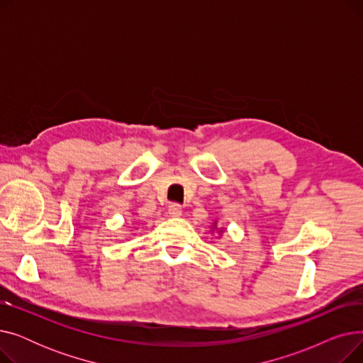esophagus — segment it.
Wrapping results in <instances>:
<instances>
[{
  "mask_svg": "<svg viewBox=\"0 0 363 363\" xmlns=\"http://www.w3.org/2000/svg\"><path fill=\"white\" fill-rule=\"evenodd\" d=\"M169 215H170L172 218L181 216V215H182V207H181L178 203H172V204L169 206Z\"/></svg>",
  "mask_w": 363,
  "mask_h": 363,
  "instance_id": "1",
  "label": "esophagus"
}]
</instances>
